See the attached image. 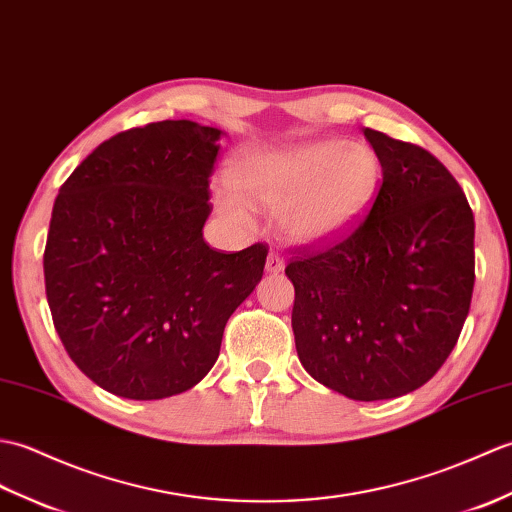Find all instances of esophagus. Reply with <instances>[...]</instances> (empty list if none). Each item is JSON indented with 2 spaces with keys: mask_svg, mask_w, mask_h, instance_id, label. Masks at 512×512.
<instances>
[{
  "mask_svg": "<svg viewBox=\"0 0 512 512\" xmlns=\"http://www.w3.org/2000/svg\"><path fill=\"white\" fill-rule=\"evenodd\" d=\"M265 267H267L269 274H280V271L285 269V260H282V256L278 252H269Z\"/></svg>",
  "mask_w": 512,
  "mask_h": 512,
  "instance_id": "1",
  "label": "esophagus"
}]
</instances>
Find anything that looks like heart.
Returning <instances> with one entry per match:
<instances>
[{"mask_svg":"<svg viewBox=\"0 0 512 512\" xmlns=\"http://www.w3.org/2000/svg\"><path fill=\"white\" fill-rule=\"evenodd\" d=\"M381 162L368 144L311 140L282 149L238 155L230 184L212 186L225 217L249 221L252 207L278 210L291 241L317 245L350 230L372 206L381 186Z\"/></svg>","mask_w":512,"mask_h":512,"instance_id":"1","label":"heart"}]
</instances>
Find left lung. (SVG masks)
<instances>
[{
	"mask_svg": "<svg viewBox=\"0 0 512 512\" xmlns=\"http://www.w3.org/2000/svg\"><path fill=\"white\" fill-rule=\"evenodd\" d=\"M383 181L370 212L320 247H298L285 274L291 326L315 381L355 401L396 399L440 370L469 315L473 212L423 146L363 129Z\"/></svg>",
	"mask_w": 512,
	"mask_h": 512,
	"instance_id": "left-lung-1",
	"label": "left lung"
}]
</instances>
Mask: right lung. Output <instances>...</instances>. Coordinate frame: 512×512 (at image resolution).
Segmentation results:
<instances>
[{"label": "right lung", "mask_w": 512, "mask_h": 512, "mask_svg": "<svg viewBox=\"0 0 512 512\" xmlns=\"http://www.w3.org/2000/svg\"><path fill=\"white\" fill-rule=\"evenodd\" d=\"M223 131L151 122L102 142L54 201L45 295L67 355L102 390L155 401L197 385L263 278L267 245L203 241Z\"/></svg>", "instance_id": "add662e5"}]
</instances>
